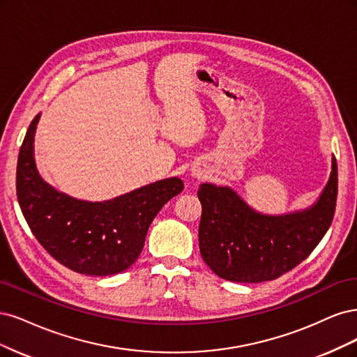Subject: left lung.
<instances>
[{"label": "left lung", "mask_w": 357, "mask_h": 357, "mask_svg": "<svg viewBox=\"0 0 357 357\" xmlns=\"http://www.w3.org/2000/svg\"><path fill=\"white\" fill-rule=\"evenodd\" d=\"M337 192L333 155L329 179L317 202L284 215L257 212L233 188L204 182L197 191L202 258L216 275L229 282L278 279L304 261L324 238L335 213Z\"/></svg>", "instance_id": "8db88e82"}]
</instances>
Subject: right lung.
I'll list each match as a JSON object with an SVG mask.
<instances>
[{"mask_svg":"<svg viewBox=\"0 0 357 357\" xmlns=\"http://www.w3.org/2000/svg\"><path fill=\"white\" fill-rule=\"evenodd\" d=\"M36 116L20 146L16 172L19 206L41 246L75 273L109 275L128 270L141 255L160 209L183 190L174 176L105 202H86L45 182L33 158Z\"/></svg>","mask_w":357,"mask_h":357,"instance_id":"obj_1","label":"right lung"}]
</instances>
